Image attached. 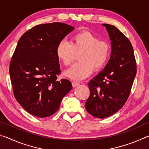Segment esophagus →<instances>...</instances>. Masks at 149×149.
<instances>
[{
    "instance_id": "1",
    "label": "esophagus",
    "mask_w": 149,
    "mask_h": 149,
    "mask_svg": "<svg viewBox=\"0 0 149 149\" xmlns=\"http://www.w3.org/2000/svg\"><path fill=\"white\" fill-rule=\"evenodd\" d=\"M79 84L77 81H72V85L73 87H76L77 85H79Z\"/></svg>"
}]
</instances>
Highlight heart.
<instances>
[{
	"instance_id": "1",
	"label": "heart",
	"mask_w": 149,
	"mask_h": 149,
	"mask_svg": "<svg viewBox=\"0 0 149 149\" xmlns=\"http://www.w3.org/2000/svg\"><path fill=\"white\" fill-rule=\"evenodd\" d=\"M56 56L65 66H70L79 54V62L65 72L72 79L81 80L93 72L104 67L110 57L109 42L99 38L88 31L73 35L70 41H60L56 48Z\"/></svg>"
}]
</instances>
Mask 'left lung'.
<instances>
[{
	"label": "left lung",
	"instance_id": "left-lung-1",
	"mask_svg": "<svg viewBox=\"0 0 149 149\" xmlns=\"http://www.w3.org/2000/svg\"><path fill=\"white\" fill-rule=\"evenodd\" d=\"M112 45L110 59L103 71L88 84L90 95L85 108L93 116L105 118L122 108L129 97L137 73L130 40L117 27L103 24Z\"/></svg>",
	"mask_w": 149,
	"mask_h": 149
}]
</instances>
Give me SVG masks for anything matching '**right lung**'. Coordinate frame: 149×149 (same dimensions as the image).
<instances>
[{
	"label": "right lung",
	"mask_w": 149,
	"mask_h": 149,
	"mask_svg": "<svg viewBox=\"0 0 149 149\" xmlns=\"http://www.w3.org/2000/svg\"><path fill=\"white\" fill-rule=\"evenodd\" d=\"M74 29L60 22L37 25L20 37L10 64L15 99L30 114L46 118L58 110L63 97L72 88L60 74L56 48Z\"/></svg>",
	"instance_id": "right-lung-1"
}]
</instances>
